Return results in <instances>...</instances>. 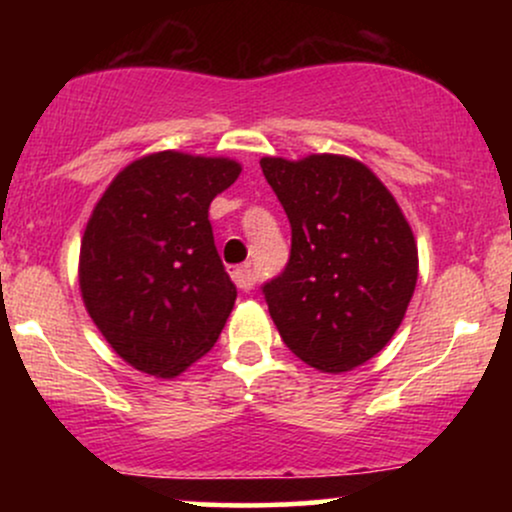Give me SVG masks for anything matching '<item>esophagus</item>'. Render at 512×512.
I'll list each match as a JSON object with an SVG mask.
<instances>
[{
	"label": "esophagus",
	"mask_w": 512,
	"mask_h": 512,
	"mask_svg": "<svg viewBox=\"0 0 512 512\" xmlns=\"http://www.w3.org/2000/svg\"><path fill=\"white\" fill-rule=\"evenodd\" d=\"M231 279L236 281L238 289H243V291H250L252 286H255V272L250 269V264H243V267H233Z\"/></svg>",
	"instance_id": "esophagus-1"
}]
</instances>
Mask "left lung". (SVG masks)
<instances>
[{
	"instance_id": "left-lung-1",
	"label": "left lung",
	"mask_w": 512,
	"mask_h": 512,
	"mask_svg": "<svg viewBox=\"0 0 512 512\" xmlns=\"http://www.w3.org/2000/svg\"><path fill=\"white\" fill-rule=\"evenodd\" d=\"M260 166L291 221L289 264L262 289L276 330L322 373L363 366L395 337L414 296L409 221L356 158L264 156Z\"/></svg>"
}]
</instances>
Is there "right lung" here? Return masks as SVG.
I'll list each match as a JSON object with an SVG mask.
<instances>
[{"label": "right lung", "instance_id": "right-lung-1", "mask_svg": "<svg viewBox=\"0 0 512 512\" xmlns=\"http://www.w3.org/2000/svg\"><path fill=\"white\" fill-rule=\"evenodd\" d=\"M240 170L226 156L156 151L122 168L93 207L81 298L132 368L170 380L219 339L238 291L216 252L209 204Z\"/></svg>", "mask_w": 512, "mask_h": 512}]
</instances>
